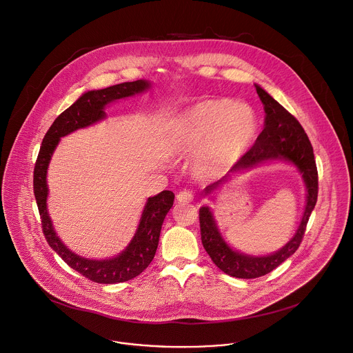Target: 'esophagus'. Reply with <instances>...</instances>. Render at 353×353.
I'll list each match as a JSON object with an SVG mask.
<instances>
[{"label": "esophagus", "mask_w": 353, "mask_h": 353, "mask_svg": "<svg viewBox=\"0 0 353 353\" xmlns=\"http://www.w3.org/2000/svg\"><path fill=\"white\" fill-rule=\"evenodd\" d=\"M192 199H194V195H192V192H190V191H181V192L177 194V201H179L180 203H188V202H191Z\"/></svg>", "instance_id": "1"}]
</instances>
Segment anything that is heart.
Masks as SVG:
<instances>
[{"label": "heart", "instance_id": "1", "mask_svg": "<svg viewBox=\"0 0 353 353\" xmlns=\"http://www.w3.org/2000/svg\"><path fill=\"white\" fill-rule=\"evenodd\" d=\"M256 111L246 103L205 100L173 123L169 147L176 155L196 152L194 168L205 177L230 170L250 148L257 134Z\"/></svg>", "mask_w": 353, "mask_h": 353}]
</instances>
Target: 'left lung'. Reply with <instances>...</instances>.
Listing matches in <instances>:
<instances>
[{"instance_id": "left-lung-1", "label": "left lung", "mask_w": 353, "mask_h": 353, "mask_svg": "<svg viewBox=\"0 0 353 353\" xmlns=\"http://www.w3.org/2000/svg\"><path fill=\"white\" fill-rule=\"evenodd\" d=\"M257 94L264 105V129L259 134L254 145L232 166V169L219 181L208 185L205 196L221 188L232 174L243 173L263 163L283 161L297 168L305 184L307 196L303 219L292 239L275 253L267 256H253L235 250L223 238L213 212L209 206L199 209L202 245L212 261L227 275L239 279H254L264 276L279 267L299 249L311 213L318 201V169L311 141L300 122L282 107L268 92L254 83Z\"/></svg>"}]
</instances>
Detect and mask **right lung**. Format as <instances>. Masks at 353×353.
<instances>
[{"label": "right lung", "instance_id": "right-lung-1", "mask_svg": "<svg viewBox=\"0 0 353 353\" xmlns=\"http://www.w3.org/2000/svg\"><path fill=\"white\" fill-rule=\"evenodd\" d=\"M150 88V81L137 79L85 92L54 119L42 140L35 162L34 195L46 242L67 263V265L96 283L112 285L126 282L140 275L150 265L158 248L163 220L173 206L174 194L172 191H162L147 199L132 241L115 257L101 260L86 259L71 252L57 236L52 224L46 205L49 195L46 183L49 162L61 137L105 119L107 115L104 110L110 103L143 93Z\"/></svg>", "mask_w": 353, "mask_h": 353}]
</instances>
